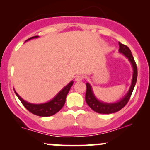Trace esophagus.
Wrapping results in <instances>:
<instances>
[{"instance_id": "1", "label": "esophagus", "mask_w": 150, "mask_h": 150, "mask_svg": "<svg viewBox=\"0 0 150 150\" xmlns=\"http://www.w3.org/2000/svg\"><path fill=\"white\" fill-rule=\"evenodd\" d=\"M83 80V76L82 75H77L76 77H75V81L76 82H80V81H82Z\"/></svg>"}]
</instances>
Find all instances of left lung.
<instances>
[{
	"label": "left lung",
	"mask_w": 150,
	"mask_h": 150,
	"mask_svg": "<svg viewBox=\"0 0 150 150\" xmlns=\"http://www.w3.org/2000/svg\"><path fill=\"white\" fill-rule=\"evenodd\" d=\"M119 44V53H122V55L125 56L129 62L131 64L132 68V77L131 85H130V88H129L128 92L125 94V95L120 100L116 101L113 103H107L104 102V101H100L98 99L97 97L94 94L92 86L89 82L86 83L87 86V91H86L85 94V101L87 104L90 107L93 111L99 113H104V114H110V113H116L117 111H120L121 108H123L126 105L128 101L130 99V96H131L132 91H133L134 87H135L136 82H137V65L134 58L132 56L131 51L127 46L124 44H120L118 42Z\"/></svg>",
	"instance_id": "8db88e82"
}]
</instances>
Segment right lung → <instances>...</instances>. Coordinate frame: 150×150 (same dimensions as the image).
Instances as JSON below:
<instances>
[{
  "label": "right lung",
  "instance_id": "obj_1",
  "mask_svg": "<svg viewBox=\"0 0 150 150\" xmlns=\"http://www.w3.org/2000/svg\"><path fill=\"white\" fill-rule=\"evenodd\" d=\"M38 37H39V36L32 37L27 39V40H26L25 42L32 39H36V38ZM73 85V81L72 80L66 86H65L52 99L47 101V102L42 103V104H32V103L28 102V101L24 100L16 92L15 89L14 91L15 94H16L17 97H18V99L21 101L22 104H23V106L29 111H30L33 114L37 115V116L46 117L56 114V113L58 112L63 108V106L65 104V99H66L67 95H68V93L69 92L70 89Z\"/></svg>",
  "mask_w": 150,
  "mask_h": 150
}]
</instances>
